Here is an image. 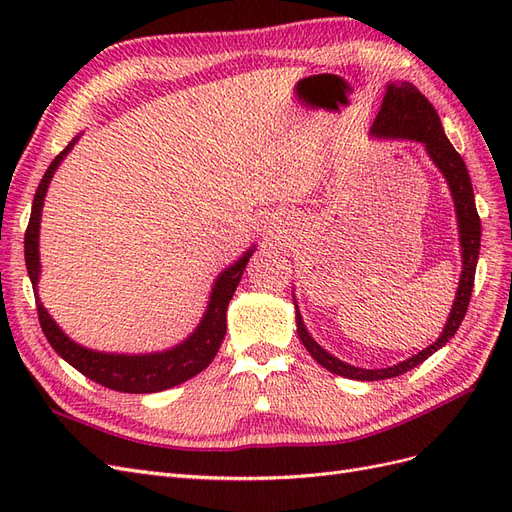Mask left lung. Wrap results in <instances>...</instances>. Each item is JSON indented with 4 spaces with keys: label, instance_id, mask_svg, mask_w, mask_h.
Instances as JSON below:
<instances>
[{
    "label": "left lung",
    "instance_id": "8db88e82",
    "mask_svg": "<svg viewBox=\"0 0 512 512\" xmlns=\"http://www.w3.org/2000/svg\"><path fill=\"white\" fill-rule=\"evenodd\" d=\"M371 134L380 138H410V141L425 145L431 162L440 168V173L446 177L448 188H451V194H453L457 222H459L463 271H461V280L453 301L451 316H448L446 327L438 337V342H433L429 348L410 356V359L386 369H363V367H354L339 361L337 356L329 354L314 342V337L307 333L303 318L297 309V333L307 352L312 354L324 369L333 371V374L350 378V380H365V382L386 380V378L406 374V371L414 369L416 365H421L425 359H429L433 352H438L442 346H446V342L457 333L463 316L468 312L472 288H474L478 250H480V218L476 211L474 190H472V181L468 175L466 162H463V158L455 151L451 141L446 138L436 108L431 106V102L421 94V91L406 81L389 83L374 126H371Z\"/></svg>",
    "mask_w": 512,
    "mask_h": 512
}]
</instances>
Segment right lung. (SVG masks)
Here are the masks:
<instances>
[{"mask_svg":"<svg viewBox=\"0 0 512 512\" xmlns=\"http://www.w3.org/2000/svg\"><path fill=\"white\" fill-rule=\"evenodd\" d=\"M74 141L59 153V156L46 168V173L38 185L34 205H32V218H29L25 230V265L29 280H32L34 294H36V307H38V320L40 327L49 339L53 350L66 359L74 369H79L83 376L94 380L106 389L121 391V393H158L166 391L170 386H177L185 380L200 374L209 363L215 359L220 350L222 339L226 335V309L235 294L243 269L250 260L254 250H247L235 265H230L222 275L215 280L211 290L207 312L200 320L196 331L181 342L179 346L153 352V354H108L83 348L61 331L55 320L46 312L44 305L38 299V277H40V254H38V235H40V213L44 205L46 190L55 175L57 166L66 158V153L74 147Z\"/></svg>","mask_w":512,"mask_h":512,"instance_id":"obj_1","label":"right lung"}]
</instances>
